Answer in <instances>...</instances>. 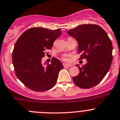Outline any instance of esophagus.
<instances>
[{
    "mask_svg": "<svg viewBox=\"0 0 120 120\" xmlns=\"http://www.w3.org/2000/svg\"><path fill=\"white\" fill-rule=\"evenodd\" d=\"M63 66L64 68H69V67H71V65L70 64H67V63H64L63 64Z\"/></svg>",
    "mask_w": 120,
    "mask_h": 120,
    "instance_id": "1",
    "label": "esophagus"
}]
</instances>
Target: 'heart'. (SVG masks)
<instances>
[{
  "label": "heart",
  "instance_id": "obj_1",
  "mask_svg": "<svg viewBox=\"0 0 120 120\" xmlns=\"http://www.w3.org/2000/svg\"><path fill=\"white\" fill-rule=\"evenodd\" d=\"M62 60H63V61H68L69 60V58L67 57L64 56V57H62Z\"/></svg>",
  "mask_w": 120,
  "mask_h": 120
}]
</instances>
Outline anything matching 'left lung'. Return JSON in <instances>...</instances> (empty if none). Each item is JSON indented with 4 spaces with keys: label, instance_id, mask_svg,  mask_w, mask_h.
Segmentation results:
<instances>
[{
    "label": "left lung",
    "instance_id": "1",
    "mask_svg": "<svg viewBox=\"0 0 120 120\" xmlns=\"http://www.w3.org/2000/svg\"><path fill=\"white\" fill-rule=\"evenodd\" d=\"M78 42L79 59L87 63L80 68L78 76L73 78L76 85L89 89L102 81L108 73L112 60V45L107 32L95 24L81 25L68 31Z\"/></svg>",
    "mask_w": 120,
    "mask_h": 120
}]
</instances>
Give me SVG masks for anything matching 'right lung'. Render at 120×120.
Segmentation results:
<instances>
[{
  "mask_svg": "<svg viewBox=\"0 0 120 120\" xmlns=\"http://www.w3.org/2000/svg\"><path fill=\"white\" fill-rule=\"evenodd\" d=\"M61 29L34 27L25 31L15 44L12 63L15 75L26 87L35 92L49 90L56 85L59 73L63 68L61 61L52 58L51 64L41 63L45 51L50 50L60 36Z\"/></svg>",
  "mask_w": 120,
  "mask_h": 120,
  "instance_id": "right-lung-1",
  "label": "right lung"
}]
</instances>
